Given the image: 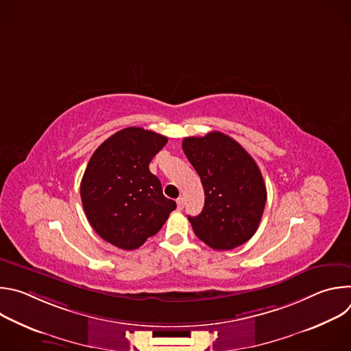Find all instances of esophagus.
Here are the masks:
<instances>
[{
    "mask_svg": "<svg viewBox=\"0 0 351 351\" xmlns=\"http://www.w3.org/2000/svg\"><path fill=\"white\" fill-rule=\"evenodd\" d=\"M176 204H178V210H179V211L183 210V207H184V198H183V197H179V198L176 199Z\"/></svg>",
    "mask_w": 351,
    "mask_h": 351,
    "instance_id": "obj_1",
    "label": "esophagus"
}]
</instances>
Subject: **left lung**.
I'll return each mask as SVG.
<instances>
[{"mask_svg": "<svg viewBox=\"0 0 351 351\" xmlns=\"http://www.w3.org/2000/svg\"><path fill=\"white\" fill-rule=\"evenodd\" d=\"M183 152L202 179L204 208L189 217L195 236L214 250H232L258 229L267 187L253 157L232 137L211 132L184 137Z\"/></svg>", "mask_w": 351, "mask_h": 351, "instance_id": "1", "label": "left lung"}]
</instances>
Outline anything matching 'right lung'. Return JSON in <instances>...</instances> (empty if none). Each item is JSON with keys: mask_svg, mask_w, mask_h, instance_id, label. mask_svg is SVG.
<instances>
[{"mask_svg": "<svg viewBox=\"0 0 351 351\" xmlns=\"http://www.w3.org/2000/svg\"><path fill=\"white\" fill-rule=\"evenodd\" d=\"M167 141L162 134L130 126L108 137L87 164L80 183L86 217L99 237L118 248L140 247L176 208L148 168Z\"/></svg>", "mask_w": 351, "mask_h": 351, "instance_id": "right-lung-1", "label": "right lung"}]
</instances>
